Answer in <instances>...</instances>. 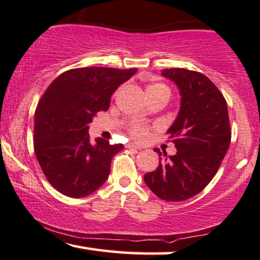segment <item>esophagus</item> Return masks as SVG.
Wrapping results in <instances>:
<instances>
[{
	"label": "esophagus",
	"mask_w": 260,
	"mask_h": 260,
	"mask_svg": "<svg viewBox=\"0 0 260 260\" xmlns=\"http://www.w3.org/2000/svg\"><path fill=\"white\" fill-rule=\"evenodd\" d=\"M126 148H129V149H142L141 145H137V144H134V143L126 144Z\"/></svg>",
	"instance_id": "1"
}]
</instances>
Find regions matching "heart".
I'll return each instance as SVG.
<instances>
[{
	"label": "heart",
	"instance_id": "1",
	"mask_svg": "<svg viewBox=\"0 0 260 260\" xmlns=\"http://www.w3.org/2000/svg\"><path fill=\"white\" fill-rule=\"evenodd\" d=\"M157 90H163V91L169 92V88L163 84H152L147 88V92L148 91H157ZM130 131H131V134H133V136L135 138H138V140H144V138L148 136V131H147V129H145V126L142 125V124L135 123L134 125L131 126Z\"/></svg>",
	"mask_w": 260,
	"mask_h": 260
}]
</instances>
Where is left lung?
<instances>
[{"mask_svg": "<svg viewBox=\"0 0 260 260\" xmlns=\"http://www.w3.org/2000/svg\"><path fill=\"white\" fill-rule=\"evenodd\" d=\"M181 95L180 110L167 131L176 154L161 158L157 169L144 175L152 193L166 201H183L200 193L218 172L231 143L227 103L218 87L202 73L167 69Z\"/></svg>", "mask_w": 260, "mask_h": 260, "instance_id": "1", "label": "left lung"}]
</instances>
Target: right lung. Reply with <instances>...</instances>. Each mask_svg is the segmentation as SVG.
Instances as JSON below:
<instances>
[{
	"label": "right lung",
	"instance_id": "right-lung-1",
	"mask_svg": "<svg viewBox=\"0 0 260 260\" xmlns=\"http://www.w3.org/2000/svg\"><path fill=\"white\" fill-rule=\"evenodd\" d=\"M137 69L84 67L55 78L39 102L34 150L48 182L70 198L87 197L108 180L112 157L123 144L90 141L88 124L106 111L111 95Z\"/></svg>",
	"mask_w": 260,
	"mask_h": 260
}]
</instances>
